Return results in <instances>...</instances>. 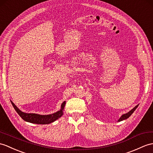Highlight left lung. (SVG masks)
I'll list each match as a JSON object with an SVG mask.
<instances>
[{
  "label": "left lung",
  "mask_w": 153,
  "mask_h": 153,
  "mask_svg": "<svg viewBox=\"0 0 153 153\" xmlns=\"http://www.w3.org/2000/svg\"><path fill=\"white\" fill-rule=\"evenodd\" d=\"M138 105H139V104L137 105L136 106H135V107H134L132 109H131L130 111H128V113H125V114H123V115H121V117H120V118H119V119L118 120V122H119V121H122V120H125V119H126L128 118V117H130V115H132V113L134 112L135 110L136 109V108L138 107Z\"/></svg>",
  "instance_id": "1"
}]
</instances>
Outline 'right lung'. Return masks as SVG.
Listing matches in <instances>:
<instances>
[{"instance_id":"obj_1","label":"right lung","mask_w":153,"mask_h":153,"mask_svg":"<svg viewBox=\"0 0 153 153\" xmlns=\"http://www.w3.org/2000/svg\"><path fill=\"white\" fill-rule=\"evenodd\" d=\"M12 104L13 105V108L15 109L16 112L18 113L19 115L24 120L27 122L34 123V124H38V125H48V124H50L55 121L56 120L59 119L60 117L63 115V111L64 108L66 104V101H64L61 106H60V109L58 111H56L52 114L49 115H39L36 113H28L21 111V110L17 107V106L14 104L12 101L10 100Z\"/></svg>"}]
</instances>
